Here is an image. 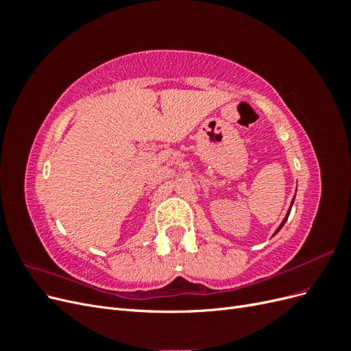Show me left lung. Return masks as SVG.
Returning <instances> with one entry per match:
<instances>
[{
    "instance_id": "obj_1",
    "label": "left lung",
    "mask_w": 351,
    "mask_h": 351,
    "mask_svg": "<svg viewBox=\"0 0 351 351\" xmlns=\"http://www.w3.org/2000/svg\"><path fill=\"white\" fill-rule=\"evenodd\" d=\"M294 197H295V195H294V196H293V200H291V205H290V208H289V210H287V214H285V217H284V219H282V221H281V224H280V227H278V228H277V230H275V232H274V236H275V234H277V232H278V231H280V230H281V228H282V226H284V224H285V222H287V219H289V215H290V212H291V206H293V204H294Z\"/></svg>"
}]
</instances>
